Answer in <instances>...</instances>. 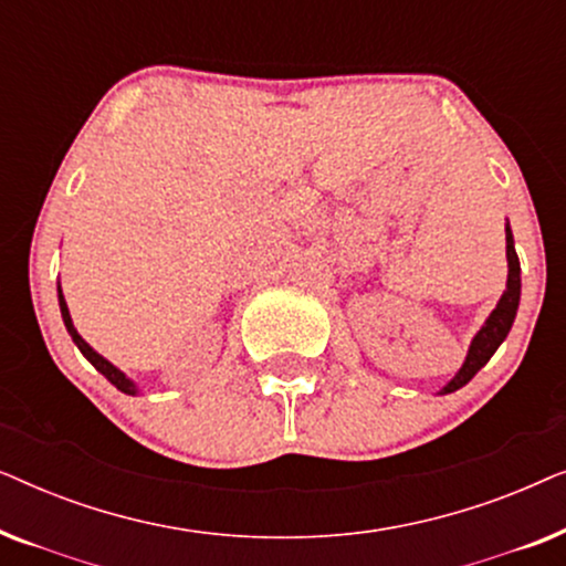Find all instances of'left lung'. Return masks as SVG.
<instances>
[{
  "label": "left lung",
  "mask_w": 566,
  "mask_h": 566,
  "mask_svg": "<svg viewBox=\"0 0 566 566\" xmlns=\"http://www.w3.org/2000/svg\"><path fill=\"white\" fill-rule=\"evenodd\" d=\"M505 239H507V268H510L507 270V289H505V293H502L497 308L490 314V319H486L484 327L479 329V335L474 337V343H471L463 368L455 374L453 381L446 386L443 394H451L455 389H461V386H467L471 378L476 376V370L486 366V360L492 358L494 350L502 345V339L507 337L510 327H513L517 301H521V262H517L513 231H510V227H505Z\"/></svg>",
  "instance_id": "1"
}]
</instances>
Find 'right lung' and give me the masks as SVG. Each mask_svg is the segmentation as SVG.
I'll list each match as a JSON object with an SVG mask.
<instances>
[{
  "mask_svg": "<svg viewBox=\"0 0 566 566\" xmlns=\"http://www.w3.org/2000/svg\"><path fill=\"white\" fill-rule=\"evenodd\" d=\"M59 306H61V316H64V324H66L69 335H72V339L76 343V347H80V350H82L84 358H87V360L92 363V366H95V368L99 370V374H103V376L107 378V381H111V384L115 386V389H120L123 394H136V386H134V381H128V378L123 376L120 370L113 366V363H107V360L103 358V355L92 350V347H90L87 343H84V339L80 337V332H76V329H74V324H72V316H69V306H66L64 293H61V289H59Z\"/></svg>",
  "mask_w": 566,
  "mask_h": 566,
  "instance_id": "obj_1",
  "label": "right lung"
}]
</instances>
